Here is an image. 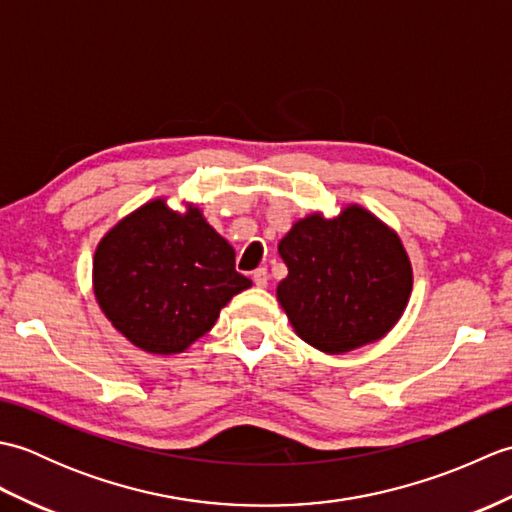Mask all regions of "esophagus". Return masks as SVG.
Returning <instances> with one entry per match:
<instances>
[{
	"mask_svg": "<svg viewBox=\"0 0 512 512\" xmlns=\"http://www.w3.org/2000/svg\"><path fill=\"white\" fill-rule=\"evenodd\" d=\"M253 281L257 288H266L268 286V270L266 268H257L253 273Z\"/></svg>",
	"mask_w": 512,
	"mask_h": 512,
	"instance_id": "obj_1",
	"label": "esophagus"
}]
</instances>
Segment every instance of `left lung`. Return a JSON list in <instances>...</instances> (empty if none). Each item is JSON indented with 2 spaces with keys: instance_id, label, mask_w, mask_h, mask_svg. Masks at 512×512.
<instances>
[{
  "instance_id": "obj_1",
  "label": "left lung",
  "mask_w": 512,
  "mask_h": 512,
  "mask_svg": "<svg viewBox=\"0 0 512 512\" xmlns=\"http://www.w3.org/2000/svg\"><path fill=\"white\" fill-rule=\"evenodd\" d=\"M277 301L308 345L345 354L380 341L405 312L413 270L396 231L358 204L306 215L279 242Z\"/></svg>"
}]
</instances>
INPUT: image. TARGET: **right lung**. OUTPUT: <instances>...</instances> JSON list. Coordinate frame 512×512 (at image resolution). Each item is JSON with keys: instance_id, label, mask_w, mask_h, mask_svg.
I'll return each instance as SVG.
<instances>
[{"instance_id": "obj_1", "label": "right lung", "mask_w": 512, "mask_h": 512, "mask_svg": "<svg viewBox=\"0 0 512 512\" xmlns=\"http://www.w3.org/2000/svg\"><path fill=\"white\" fill-rule=\"evenodd\" d=\"M94 297L125 339L147 354H180L209 332L237 292L253 286L235 250L195 204L149 200L96 246Z\"/></svg>"}]
</instances>
